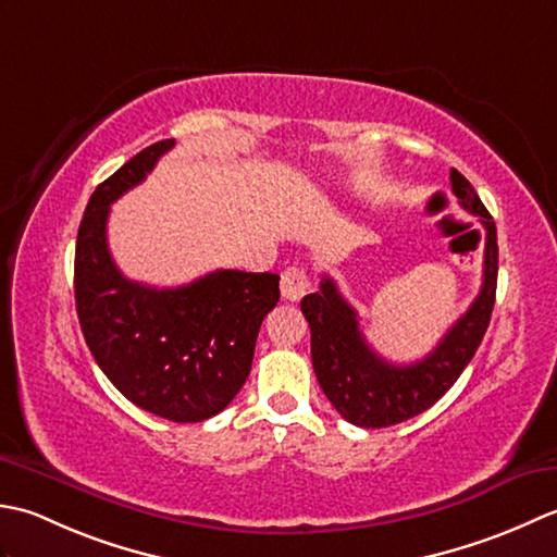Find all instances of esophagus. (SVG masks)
Returning <instances> with one entry per match:
<instances>
[{
	"label": "esophagus",
	"instance_id": "esophagus-1",
	"mask_svg": "<svg viewBox=\"0 0 557 557\" xmlns=\"http://www.w3.org/2000/svg\"><path fill=\"white\" fill-rule=\"evenodd\" d=\"M310 290V276L302 267H290L281 276V295L283 300L298 302L305 293Z\"/></svg>",
	"mask_w": 557,
	"mask_h": 557
}]
</instances>
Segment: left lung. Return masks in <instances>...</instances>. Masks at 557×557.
Returning a JSON list of instances; mask_svg holds the SVG:
<instances>
[{
	"label": "left lung",
	"mask_w": 557,
	"mask_h": 557,
	"mask_svg": "<svg viewBox=\"0 0 557 557\" xmlns=\"http://www.w3.org/2000/svg\"><path fill=\"white\" fill-rule=\"evenodd\" d=\"M461 209L479 215L485 228L481 290L433 354L411 366H394L374 354L360 332L358 312L322 276L320 290L305 295L300 310L312 334V368L322 392L348 423L389 428L428 411L459 380L491 324L497 288V233L493 215L459 170L449 173Z\"/></svg>",
	"instance_id": "8db88e82"
}]
</instances>
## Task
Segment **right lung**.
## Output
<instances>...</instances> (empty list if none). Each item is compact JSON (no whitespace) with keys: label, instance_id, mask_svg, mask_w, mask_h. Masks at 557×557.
<instances>
[{"label":"right lung","instance_id":"add662e5","mask_svg":"<svg viewBox=\"0 0 557 557\" xmlns=\"http://www.w3.org/2000/svg\"><path fill=\"white\" fill-rule=\"evenodd\" d=\"M173 146L151 144L90 195L76 237L74 298L90 354L124 399L173 423H199L240 392L259 326L281 293L269 271L219 269L177 288L122 276L108 249L110 203L144 183Z\"/></svg>","mask_w":557,"mask_h":557}]
</instances>
